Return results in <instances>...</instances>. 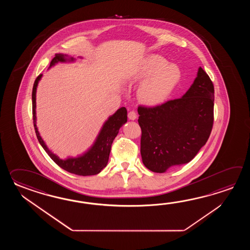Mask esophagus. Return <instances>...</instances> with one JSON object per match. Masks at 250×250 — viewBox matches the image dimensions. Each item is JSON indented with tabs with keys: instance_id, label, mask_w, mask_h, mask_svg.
I'll list each match as a JSON object with an SVG mask.
<instances>
[{
	"instance_id": "34e87169",
	"label": "esophagus",
	"mask_w": 250,
	"mask_h": 250,
	"mask_svg": "<svg viewBox=\"0 0 250 250\" xmlns=\"http://www.w3.org/2000/svg\"><path fill=\"white\" fill-rule=\"evenodd\" d=\"M127 117L129 120H136L137 117H138V114H137V112H135V111H130V112H128L127 113Z\"/></svg>"
}]
</instances>
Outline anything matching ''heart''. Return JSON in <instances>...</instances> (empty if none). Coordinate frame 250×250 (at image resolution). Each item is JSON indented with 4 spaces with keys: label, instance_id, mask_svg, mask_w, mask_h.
I'll return each instance as SVG.
<instances>
[{
    "label": "heart",
    "instance_id": "b5f03b06",
    "mask_svg": "<svg viewBox=\"0 0 250 250\" xmlns=\"http://www.w3.org/2000/svg\"><path fill=\"white\" fill-rule=\"evenodd\" d=\"M180 68L159 55H151L145 61L138 79L146 80L138 89V97L147 104H157L170 96L181 80Z\"/></svg>",
    "mask_w": 250,
    "mask_h": 250
}]
</instances>
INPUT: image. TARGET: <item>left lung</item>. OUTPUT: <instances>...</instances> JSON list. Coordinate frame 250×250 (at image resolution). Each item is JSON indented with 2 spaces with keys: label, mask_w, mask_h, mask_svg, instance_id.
Masks as SVG:
<instances>
[{
  "label": "left lung",
  "mask_w": 250,
  "mask_h": 250,
  "mask_svg": "<svg viewBox=\"0 0 250 250\" xmlns=\"http://www.w3.org/2000/svg\"><path fill=\"white\" fill-rule=\"evenodd\" d=\"M214 87L200 67L184 96L154 107L139 105L140 153L145 166L163 173L190 162L204 146L213 124Z\"/></svg>",
  "instance_id": "1"
}]
</instances>
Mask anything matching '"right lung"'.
<instances>
[{
	"label": "right lung",
	"mask_w": 250,
	"mask_h": 250,
	"mask_svg": "<svg viewBox=\"0 0 250 250\" xmlns=\"http://www.w3.org/2000/svg\"><path fill=\"white\" fill-rule=\"evenodd\" d=\"M67 57V55H64L62 53L55 54V57L52 60L50 63V67H52L59 62H66ZM69 60L73 61V58H69ZM42 74L39 75L35 80L32 91V113L34 121L33 123L39 143L53 162L63 170L80 176L96 175L99 173L106 166L112 142L117 136L120 127H122L124 123H127V109L125 107H122L107 120L102 127L101 131L96 138V142L85 154L77 158L62 160L48 149L46 145L39 135L36 124V93L38 81L40 80Z\"/></svg>",
	"instance_id": "add662e5"
}]
</instances>
